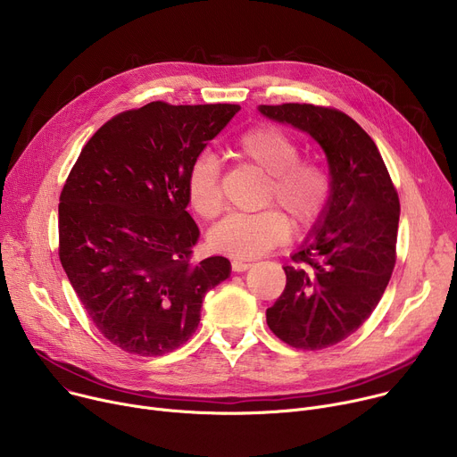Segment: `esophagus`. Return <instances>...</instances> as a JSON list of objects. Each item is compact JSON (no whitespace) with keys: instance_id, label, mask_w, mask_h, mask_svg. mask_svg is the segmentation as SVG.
Returning a JSON list of instances; mask_svg holds the SVG:
<instances>
[{"instance_id":"obj_1","label":"esophagus","mask_w":457,"mask_h":457,"mask_svg":"<svg viewBox=\"0 0 457 457\" xmlns=\"http://www.w3.org/2000/svg\"><path fill=\"white\" fill-rule=\"evenodd\" d=\"M251 267H253V263H249V262H243V260H234L232 262V270H236V272H243V270H247Z\"/></svg>"}]
</instances>
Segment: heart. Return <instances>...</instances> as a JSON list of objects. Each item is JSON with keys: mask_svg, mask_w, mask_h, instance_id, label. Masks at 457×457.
Returning a JSON list of instances; mask_svg holds the SVG:
<instances>
[{"mask_svg": "<svg viewBox=\"0 0 457 457\" xmlns=\"http://www.w3.org/2000/svg\"><path fill=\"white\" fill-rule=\"evenodd\" d=\"M232 154L267 175L265 204L282 209L296 230L305 232L322 220L331 197L329 171L319 161L302 159L289 133L272 124H258L237 137ZM185 192L188 204L203 220L220 214V164L212 155L194 159L185 178ZM281 213L267 208L256 214H230L210 230V247L239 260L258 258L289 237L291 221Z\"/></svg>", "mask_w": 457, "mask_h": 457, "instance_id": "heart-1", "label": "heart"}]
</instances>
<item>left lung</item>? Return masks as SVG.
Wrapping results in <instances>:
<instances>
[{
  "mask_svg": "<svg viewBox=\"0 0 457 457\" xmlns=\"http://www.w3.org/2000/svg\"><path fill=\"white\" fill-rule=\"evenodd\" d=\"M309 133L329 164L322 220L286 265L284 293L267 309L270 331L298 349H324L355 333L373 312L395 267L399 195L373 138L345 113L312 104L260 106Z\"/></svg>",
  "mask_w": 457,
  "mask_h": 457,
  "instance_id": "1",
  "label": "left lung"
}]
</instances>
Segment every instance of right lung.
Here are the masks:
<instances>
[{"label":"right lung","mask_w":457,"mask_h":457,"mask_svg":"<svg viewBox=\"0 0 457 457\" xmlns=\"http://www.w3.org/2000/svg\"><path fill=\"white\" fill-rule=\"evenodd\" d=\"M237 104L150 102L115 115L82 148L60 194L58 256L96 329L126 353L161 357L197 329L223 256L192 263L199 228L187 212L194 159Z\"/></svg>","instance_id":"add662e5"}]
</instances>
